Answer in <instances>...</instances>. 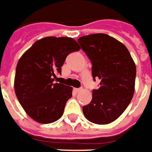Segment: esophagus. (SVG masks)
<instances>
[{
	"label": "esophagus",
	"instance_id": "esophagus-1",
	"mask_svg": "<svg viewBox=\"0 0 152 152\" xmlns=\"http://www.w3.org/2000/svg\"><path fill=\"white\" fill-rule=\"evenodd\" d=\"M83 89L82 88H74V91L75 92H80Z\"/></svg>",
	"mask_w": 152,
	"mask_h": 152
}]
</instances>
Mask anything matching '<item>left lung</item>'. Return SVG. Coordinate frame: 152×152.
<instances>
[{
  "label": "left lung",
  "instance_id": "obj_1",
  "mask_svg": "<svg viewBox=\"0 0 152 152\" xmlns=\"http://www.w3.org/2000/svg\"><path fill=\"white\" fill-rule=\"evenodd\" d=\"M78 42L92 64L91 73L101 79L92 98L83 107L86 119L96 124L114 122L125 110L135 91L136 65L127 47L105 33L79 37Z\"/></svg>",
  "mask_w": 152,
  "mask_h": 152
}]
</instances>
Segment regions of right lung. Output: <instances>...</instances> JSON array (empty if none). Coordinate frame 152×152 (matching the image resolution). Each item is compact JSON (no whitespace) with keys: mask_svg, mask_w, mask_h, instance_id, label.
<instances>
[{"mask_svg":"<svg viewBox=\"0 0 152 152\" xmlns=\"http://www.w3.org/2000/svg\"><path fill=\"white\" fill-rule=\"evenodd\" d=\"M78 50V42L71 37H47L35 42L19 58L14 83L15 95L36 122L50 124L63 115L73 88L54 81L68 55Z\"/></svg>","mask_w":152,"mask_h":152,"instance_id":"obj_1","label":"right lung"}]
</instances>
